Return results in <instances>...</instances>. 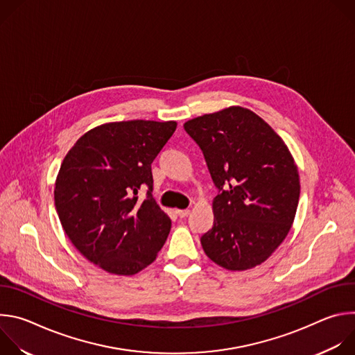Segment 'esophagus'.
<instances>
[{"mask_svg":"<svg viewBox=\"0 0 355 355\" xmlns=\"http://www.w3.org/2000/svg\"><path fill=\"white\" fill-rule=\"evenodd\" d=\"M189 212H191L189 209H178V211H177V215H178L180 218H187V216L189 215Z\"/></svg>","mask_w":355,"mask_h":355,"instance_id":"34e87169","label":"esophagus"}]
</instances>
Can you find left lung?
Segmentation results:
<instances>
[{
	"instance_id": "8db88e82",
	"label": "left lung",
	"mask_w": 355,
	"mask_h": 355,
	"mask_svg": "<svg viewBox=\"0 0 355 355\" xmlns=\"http://www.w3.org/2000/svg\"><path fill=\"white\" fill-rule=\"evenodd\" d=\"M219 189L214 227L200 237L205 254L230 271L264 263L295 219L300 184L291 151L252 111L229 107L184 123Z\"/></svg>"
}]
</instances>
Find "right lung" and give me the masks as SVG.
Instances as JSON below:
<instances>
[{
	"label": "right lung",
	"instance_id": "obj_1",
	"mask_svg": "<svg viewBox=\"0 0 355 355\" xmlns=\"http://www.w3.org/2000/svg\"><path fill=\"white\" fill-rule=\"evenodd\" d=\"M175 128L174 121L104 123L83 135L60 166V223L81 254L110 274H137L167 240L171 220L151 195V163ZM141 187L148 188L143 201Z\"/></svg>",
	"mask_w": 355,
	"mask_h": 355
}]
</instances>
